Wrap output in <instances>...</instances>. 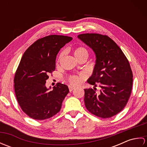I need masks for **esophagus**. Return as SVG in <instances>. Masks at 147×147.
I'll return each mask as SVG.
<instances>
[{
	"mask_svg": "<svg viewBox=\"0 0 147 147\" xmlns=\"http://www.w3.org/2000/svg\"><path fill=\"white\" fill-rule=\"evenodd\" d=\"M69 92H71L72 91H73V90L75 88H74V87H73V86H69Z\"/></svg>",
	"mask_w": 147,
	"mask_h": 147,
	"instance_id": "obj_1",
	"label": "esophagus"
}]
</instances>
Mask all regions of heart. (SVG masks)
Listing matches in <instances>:
<instances>
[{"mask_svg":"<svg viewBox=\"0 0 147 147\" xmlns=\"http://www.w3.org/2000/svg\"><path fill=\"white\" fill-rule=\"evenodd\" d=\"M64 52H62L59 59H61L62 56L64 55ZM74 54L76 59L82 58V57H88V52L87 51L86 49H85L83 47H79L76 48L74 51ZM84 80V76L80 75V76H76L73 75L69 77V82L70 84L73 86H78L82 82V81Z\"/></svg>","mask_w":147,"mask_h":147,"instance_id":"heart-1","label":"heart"}]
</instances>
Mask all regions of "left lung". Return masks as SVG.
<instances>
[{
    "instance_id": "8db88e82",
    "label": "left lung",
    "mask_w": 147,
    "mask_h": 147,
    "mask_svg": "<svg viewBox=\"0 0 147 147\" xmlns=\"http://www.w3.org/2000/svg\"><path fill=\"white\" fill-rule=\"evenodd\" d=\"M78 38L91 48L96 56L93 73L87 80L100 90L85 89V107L93 115L109 118L125 107L131 92L133 73L129 61L109 36L97 33L80 34Z\"/></svg>"
}]
</instances>
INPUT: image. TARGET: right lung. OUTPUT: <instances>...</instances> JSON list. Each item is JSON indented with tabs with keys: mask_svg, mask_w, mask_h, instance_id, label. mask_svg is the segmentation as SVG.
Listing matches in <instances>:
<instances>
[{
	"mask_svg": "<svg viewBox=\"0 0 147 147\" xmlns=\"http://www.w3.org/2000/svg\"><path fill=\"white\" fill-rule=\"evenodd\" d=\"M72 40L67 36H47L34 42L23 55L15 74L14 90L19 105L31 118L44 120L60 111L68 86L58 83L50 91L45 83L55 69L58 52Z\"/></svg>",
	"mask_w": 147,
	"mask_h": 147,
	"instance_id": "right-lung-1",
	"label": "right lung"
}]
</instances>
